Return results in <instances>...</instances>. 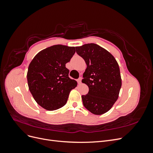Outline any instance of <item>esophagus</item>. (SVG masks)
I'll return each mask as SVG.
<instances>
[{
  "instance_id": "obj_1",
  "label": "esophagus",
  "mask_w": 153,
  "mask_h": 153,
  "mask_svg": "<svg viewBox=\"0 0 153 153\" xmlns=\"http://www.w3.org/2000/svg\"><path fill=\"white\" fill-rule=\"evenodd\" d=\"M82 77H80V78H78V79L77 80V82H78V84H81V82H82Z\"/></svg>"
}]
</instances>
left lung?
<instances>
[{
  "mask_svg": "<svg viewBox=\"0 0 153 153\" xmlns=\"http://www.w3.org/2000/svg\"><path fill=\"white\" fill-rule=\"evenodd\" d=\"M76 52L87 64L82 82L89 92L82 96L83 104L92 114H103L118 99L122 85L118 63L107 50L94 43L76 47Z\"/></svg>",
  "mask_w": 153,
  "mask_h": 153,
  "instance_id": "8db88e82",
  "label": "left lung"
}]
</instances>
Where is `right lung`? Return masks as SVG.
Masks as SVG:
<instances>
[{
  "instance_id": "right-lung-1",
  "label": "right lung",
  "mask_w": 153,
  "mask_h": 153,
  "mask_svg": "<svg viewBox=\"0 0 153 153\" xmlns=\"http://www.w3.org/2000/svg\"><path fill=\"white\" fill-rule=\"evenodd\" d=\"M75 48L57 45L41 50L30 62L27 82L34 99L41 107L55 110L65 105L69 92L77 82L69 77L66 64L75 53Z\"/></svg>"
}]
</instances>
